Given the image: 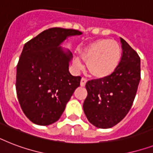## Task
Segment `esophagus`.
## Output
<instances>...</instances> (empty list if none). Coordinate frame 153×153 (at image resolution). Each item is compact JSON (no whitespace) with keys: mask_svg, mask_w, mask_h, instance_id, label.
<instances>
[{"mask_svg":"<svg viewBox=\"0 0 153 153\" xmlns=\"http://www.w3.org/2000/svg\"><path fill=\"white\" fill-rule=\"evenodd\" d=\"M86 82H87V79H86V78H84V77H82L81 79V82H80V85H81V86H85V85H86Z\"/></svg>","mask_w":153,"mask_h":153,"instance_id":"1","label":"esophagus"}]
</instances>
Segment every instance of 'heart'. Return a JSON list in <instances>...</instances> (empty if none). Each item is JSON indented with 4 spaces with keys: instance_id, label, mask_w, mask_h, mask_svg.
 Listing matches in <instances>:
<instances>
[{
    "instance_id": "1",
    "label": "heart",
    "mask_w": 153,
    "mask_h": 153,
    "mask_svg": "<svg viewBox=\"0 0 153 153\" xmlns=\"http://www.w3.org/2000/svg\"><path fill=\"white\" fill-rule=\"evenodd\" d=\"M80 56L86 62V67L91 75L96 78L109 76L116 69L121 56V48L118 42L109 39L93 41L80 51ZM73 64L77 69L82 65L79 59H74Z\"/></svg>"
}]
</instances>
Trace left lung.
Returning a JSON list of instances; mask_svg holds the SVG:
<instances>
[{
    "label": "left lung",
    "instance_id": "obj_1",
    "mask_svg": "<svg viewBox=\"0 0 153 153\" xmlns=\"http://www.w3.org/2000/svg\"><path fill=\"white\" fill-rule=\"evenodd\" d=\"M121 61L109 76L86 84L83 110L88 121L100 128H111L128 114L140 80V59L134 49L121 39Z\"/></svg>",
    "mask_w": 153,
    "mask_h": 153
}]
</instances>
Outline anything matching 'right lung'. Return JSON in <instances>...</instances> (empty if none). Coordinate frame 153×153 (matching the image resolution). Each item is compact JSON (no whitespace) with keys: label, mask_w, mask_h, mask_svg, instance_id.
Segmentation results:
<instances>
[{"label":"right lung","mask_w":153,"mask_h":153,"mask_svg":"<svg viewBox=\"0 0 153 153\" xmlns=\"http://www.w3.org/2000/svg\"><path fill=\"white\" fill-rule=\"evenodd\" d=\"M81 34L51 27L25 44L16 67V90L24 114L33 123L48 126L58 121L80 86L81 77L68 70L71 54L58 46L67 36Z\"/></svg>","instance_id":"add662e5"}]
</instances>
